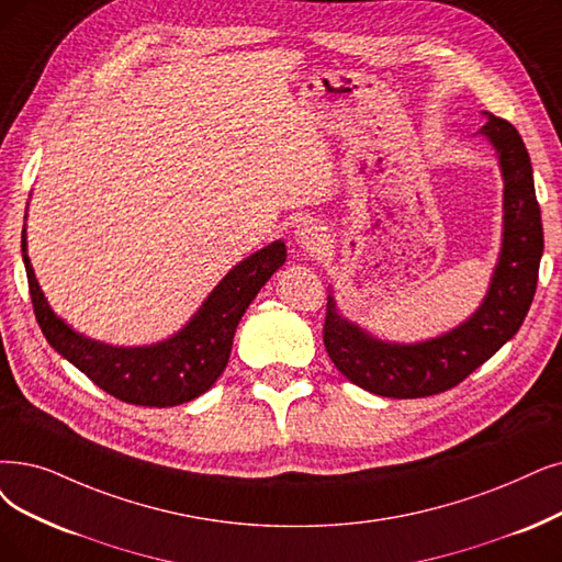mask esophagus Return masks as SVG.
Here are the masks:
<instances>
[{
    "label": "esophagus",
    "instance_id": "34e87169",
    "mask_svg": "<svg viewBox=\"0 0 562 562\" xmlns=\"http://www.w3.org/2000/svg\"><path fill=\"white\" fill-rule=\"evenodd\" d=\"M325 241H327V235L318 221L304 218L295 228V244L306 254H318L325 246Z\"/></svg>",
    "mask_w": 562,
    "mask_h": 562
}]
</instances>
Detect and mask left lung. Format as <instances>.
Masks as SVG:
<instances>
[{
	"instance_id": "left-lung-1",
	"label": "left lung",
	"mask_w": 562,
	"mask_h": 562,
	"mask_svg": "<svg viewBox=\"0 0 562 562\" xmlns=\"http://www.w3.org/2000/svg\"><path fill=\"white\" fill-rule=\"evenodd\" d=\"M475 133L496 151L503 177V239L486 295L470 316L431 339L385 341L346 318L329 288L323 339L350 383L378 396L419 398L459 385L519 331L532 304L544 251L528 149L509 122L488 115Z\"/></svg>"
}]
</instances>
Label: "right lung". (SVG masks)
Wrapping results in <instances>:
<instances>
[{"label":"right lung","mask_w":562,"mask_h":562,"mask_svg":"<svg viewBox=\"0 0 562 562\" xmlns=\"http://www.w3.org/2000/svg\"><path fill=\"white\" fill-rule=\"evenodd\" d=\"M27 221V214H25ZM285 241L277 239L239 260L205 302L164 341L149 346H112L89 339L59 318L36 281L22 226V262L38 327L48 344L110 396L149 408H170L205 394L226 369L235 329L260 288L285 262Z\"/></svg>","instance_id":"right-lung-1"}]
</instances>
